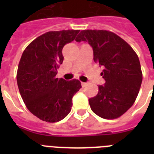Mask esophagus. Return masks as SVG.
I'll return each mask as SVG.
<instances>
[{"label":"esophagus","instance_id":"34e87169","mask_svg":"<svg viewBox=\"0 0 154 154\" xmlns=\"http://www.w3.org/2000/svg\"><path fill=\"white\" fill-rule=\"evenodd\" d=\"M81 84H82V87H85L87 85H88V83H87V82H82Z\"/></svg>","mask_w":154,"mask_h":154}]
</instances>
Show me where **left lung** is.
I'll return each instance as SVG.
<instances>
[{
    "mask_svg": "<svg viewBox=\"0 0 154 154\" xmlns=\"http://www.w3.org/2000/svg\"><path fill=\"white\" fill-rule=\"evenodd\" d=\"M76 42H87L93 49V59L103 66L106 82L89 99L94 113L106 119L119 118L135 102L143 74L137 53L126 41L106 30H83Z\"/></svg>",
    "mask_w": 154,
    "mask_h": 154,
    "instance_id": "obj_1",
    "label": "left lung"
}]
</instances>
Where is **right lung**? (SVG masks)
<instances>
[{
  "label": "right lung",
  "mask_w": 154,
  "mask_h": 154,
  "mask_svg": "<svg viewBox=\"0 0 154 154\" xmlns=\"http://www.w3.org/2000/svg\"><path fill=\"white\" fill-rule=\"evenodd\" d=\"M79 30L48 31L27 46L18 64L17 82L24 104L31 113L48 123L62 120L72 109V100L82 88L78 79L56 78L62 64V48Z\"/></svg>",
  "instance_id": "right-lung-1"
}]
</instances>
